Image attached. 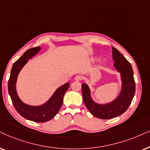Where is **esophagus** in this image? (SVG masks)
<instances>
[{
    "instance_id": "obj_1",
    "label": "esophagus",
    "mask_w": 150,
    "mask_h": 150,
    "mask_svg": "<svg viewBox=\"0 0 150 150\" xmlns=\"http://www.w3.org/2000/svg\"><path fill=\"white\" fill-rule=\"evenodd\" d=\"M82 79V77L81 76V75H76V76L75 77V80L76 81H80Z\"/></svg>"
}]
</instances>
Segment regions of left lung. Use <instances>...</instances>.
Instances as JSON below:
<instances>
[{
  "label": "left lung",
  "mask_w": 150,
  "mask_h": 150,
  "mask_svg": "<svg viewBox=\"0 0 150 150\" xmlns=\"http://www.w3.org/2000/svg\"><path fill=\"white\" fill-rule=\"evenodd\" d=\"M114 67L121 73L122 81L121 93L115 100L105 104L95 103L86 83L81 84L83 103L92 115L101 119H110L125 112L132 101L135 93V81L131 64L117 49L112 47Z\"/></svg>",
  "instance_id": "left-lung-1"
}]
</instances>
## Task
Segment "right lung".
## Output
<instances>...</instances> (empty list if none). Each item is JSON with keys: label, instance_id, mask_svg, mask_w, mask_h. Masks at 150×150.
Wrapping results in <instances>:
<instances>
[{"label": "right lung", "instance_id": "1", "mask_svg": "<svg viewBox=\"0 0 150 150\" xmlns=\"http://www.w3.org/2000/svg\"><path fill=\"white\" fill-rule=\"evenodd\" d=\"M40 47L32 48L27 50L24 54L13 63L8 81V91L11 97L13 105L18 112L24 118L35 122L43 123L51 120L58 112L62 105L64 93L69 88L70 83H67L58 88L47 102L38 106H33L25 104L21 100L16 92V81L18 75L28 62V59L36 55Z\"/></svg>", "mask_w": 150, "mask_h": 150}]
</instances>
